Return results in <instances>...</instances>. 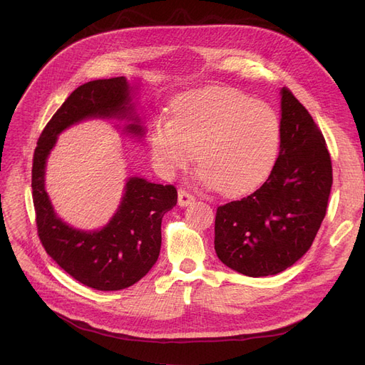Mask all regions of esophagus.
<instances>
[{"instance_id":"esophagus-1","label":"esophagus","mask_w":365,"mask_h":365,"mask_svg":"<svg viewBox=\"0 0 365 365\" xmlns=\"http://www.w3.org/2000/svg\"><path fill=\"white\" fill-rule=\"evenodd\" d=\"M192 202H195V196L190 192H187L185 189H180L178 190V204L181 207H187Z\"/></svg>"}]
</instances>
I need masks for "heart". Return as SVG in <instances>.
<instances>
[{
	"label": "heart",
	"instance_id": "heart-1",
	"mask_svg": "<svg viewBox=\"0 0 365 365\" xmlns=\"http://www.w3.org/2000/svg\"><path fill=\"white\" fill-rule=\"evenodd\" d=\"M282 145L279 114L228 88L181 97L173 118L160 115L149 132L155 169L173 176L195 157L201 180L224 195H242L268 178Z\"/></svg>",
	"mask_w": 365,
	"mask_h": 365
}]
</instances>
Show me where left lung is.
Returning a JSON list of instances; mask_svg holds the SVG:
<instances>
[{
	"instance_id": "left-lung-1",
	"label": "left lung",
	"mask_w": 365,
	"mask_h": 365,
	"mask_svg": "<svg viewBox=\"0 0 365 365\" xmlns=\"http://www.w3.org/2000/svg\"><path fill=\"white\" fill-rule=\"evenodd\" d=\"M282 145L268 180L247 197L217 207L215 250L248 277L284 271L311 248L326 216L332 161L307 109L283 88Z\"/></svg>"
}]
</instances>
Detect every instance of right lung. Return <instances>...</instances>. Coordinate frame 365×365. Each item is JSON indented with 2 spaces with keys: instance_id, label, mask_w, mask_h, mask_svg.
<instances>
[{
  "instance_id": "add662e5",
  "label": "right lung",
  "mask_w": 365,
  "mask_h": 365,
  "mask_svg": "<svg viewBox=\"0 0 365 365\" xmlns=\"http://www.w3.org/2000/svg\"><path fill=\"white\" fill-rule=\"evenodd\" d=\"M125 77L81 85L43 128L33 155L31 190L38 236L48 256L73 279L97 291H120L145 277L161 248V219L178 201L173 185L132 176L109 222L96 231L76 230L54 213L46 192V163L63 129L86 118H128L129 134L143 135Z\"/></svg>"
}]
</instances>
